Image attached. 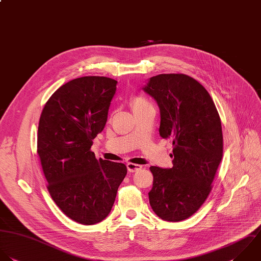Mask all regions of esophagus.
<instances>
[{"mask_svg": "<svg viewBox=\"0 0 261 261\" xmlns=\"http://www.w3.org/2000/svg\"><path fill=\"white\" fill-rule=\"evenodd\" d=\"M127 169H128V171H129L130 173H135V172L141 170V169H142V166L137 165V164L128 163V164H127Z\"/></svg>", "mask_w": 261, "mask_h": 261, "instance_id": "1", "label": "esophagus"}]
</instances>
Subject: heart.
Masks as SVG:
<instances>
[{
    "mask_svg": "<svg viewBox=\"0 0 261 261\" xmlns=\"http://www.w3.org/2000/svg\"><path fill=\"white\" fill-rule=\"evenodd\" d=\"M130 105L132 107L134 113L136 111H139V110H141L143 108H146V107L150 106L149 101L144 96H141V95H133L130 98Z\"/></svg>",
    "mask_w": 261,
    "mask_h": 261,
    "instance_id": "heart-1",
    "label": "heart"
}]
</instances>
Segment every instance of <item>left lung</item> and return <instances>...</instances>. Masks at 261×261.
Returning a JSON list of instances; mask_svg holds the SVG:
<instances>
[{
  "label": "left lung",
  "instance_id": "left-lung-1",
  "mask_svg": "<svg viewBox=\"0 0 261 261\" xmlns=\"http://www.w3.org/2000/svg\"><path fill=\"white\" fill-rule=\"evenodd\" d=\"M143 90L161 112L160 135L173 139V168L150 167L149 203L161 219L180 222L193 216L210 195L223 159L221 118L207 90L185 74H160Z\"/></svg>",
  "mask_w": 261,
  "mask_h": 261
}]
</instances>
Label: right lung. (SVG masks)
Returning a JSON list of instances; mask_svg holds the SVG:
<instances>
[{
    "mask_svg": "<svg viewBox=\"0 0 261 261\" xmlns=\"http://www.w3.org/2000/svg\"><path fill=\"white\" fill-rule=\"evenodd\" d=\"M116 85L103 76L73 79L53 93L39 118L37 154L49 195L63 214L86 226L108 217L127 174L124 164L96 160L90 150Z\"/></svg>",
    "mask_w": 261,
    "mask_h": 261,
    "instance_id": "1",
    "label": "right lung"
}]
</instances>
